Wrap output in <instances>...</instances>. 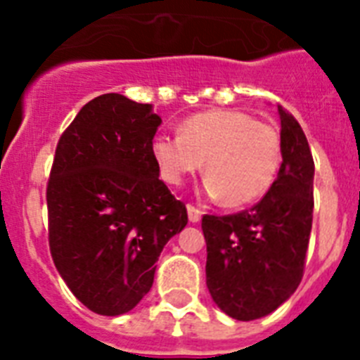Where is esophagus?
Instances as JSON below:
<instances>
[{
	"label": "esophagus",
	"mask_w": 360,
	"mask_h": 360,
	"mask_svg": "<svg viewBox=\"0 0 360 360\" xmlns=\"http://www.w3.org/2000/svg\"><path fill=\"white\" fill-rule=\"evenodd\" d=\"M186 211H188V220L191 222H200L202 220V209L194 207V205H186Z\"/></svg>",
	"instance_id": "1"
}]
</instances>
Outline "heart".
<instances>
[{"instance_id":"1","label":"heart","mask_w":360,"mask_h":360,"mask_svg":"<svg viewBox=\"0 0 360 360\" xmlns=\"http://www.w3.org/2000/svg\"><path fill=\"white\" fill-rule=\"evenodd\" d=\"M151 151L169 185H181L205 160V192L224 198L230 207L265 196L282 164L278 130L243 110L191 115L181 123V134H158Z\"/></svg>"}]
</instances>
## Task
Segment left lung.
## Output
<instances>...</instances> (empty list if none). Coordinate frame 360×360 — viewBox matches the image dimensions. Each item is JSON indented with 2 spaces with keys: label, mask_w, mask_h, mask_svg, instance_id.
Segmentation results:
<instances>
[{
  "label": "left lung",
  "mask_w": 360,
  "mask_h": 360,
  "mask_svg": "<svg viewBox=\"0 0 360 360\" xmlns=\"http://www.w3.org/2000/svg\"><path fill=\"white\" fill-rule=\"evenodd\" d=\"M282 164L259 203L237 214H205L209 293L239 321L274 312L301 284L314 213V158L301 124L282 106Z\"/></svg>",
  "instance_id": "8db88e82"
}]
</instances>
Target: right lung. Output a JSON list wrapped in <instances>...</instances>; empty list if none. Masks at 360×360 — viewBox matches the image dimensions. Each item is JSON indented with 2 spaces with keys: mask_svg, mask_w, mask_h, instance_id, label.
Listing matches in <instances>:
<instances>
[{
  "mask_svg": "<svg viewBox=\"0 0 360 360\" xmlns=\"http://www.w3.org/2000/svg\"><path fill=\"white\" fill-rule=\"evenodd\" d=\"M162 120L120 93L93 98L56 147L48 240L78 301L101 316L129 312L151 290L164 245L188 222L158 179L151 143Z\"/></svg>",
  "mask_w": 360,
  "mask_h": 360,
  "instance_id": "add662e5",
  "label": "right lung"
}]
</instances>
